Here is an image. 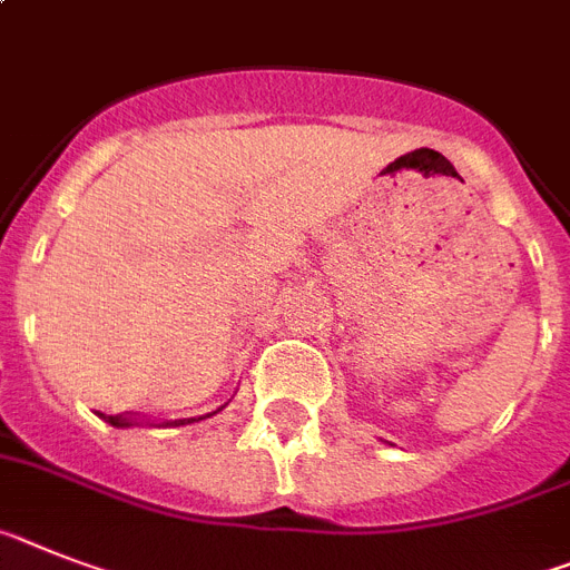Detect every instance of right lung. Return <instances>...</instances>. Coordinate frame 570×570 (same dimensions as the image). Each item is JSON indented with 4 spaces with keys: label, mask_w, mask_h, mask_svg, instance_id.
<instances>
[{
    "label": "right lung",
    "mask_w": 570,
    "mask_h": 570,
    "mask_svg": "<svg viewBox=\"0 0 570 570\" xmlns=\"http://www.w3.org/2000/svg\"><path fill=\"white\" fill-rule=\"evenodd\" d=\"M100 417H104V414H100ZM107 420L109 425H118V429H127V425H132V417H127V414H109V417H104ZM185 423H194V417L190 420H167V423H161V425H185Z\"/></svg>",
    "instance_id": "obj_1"
}]
</instances>
